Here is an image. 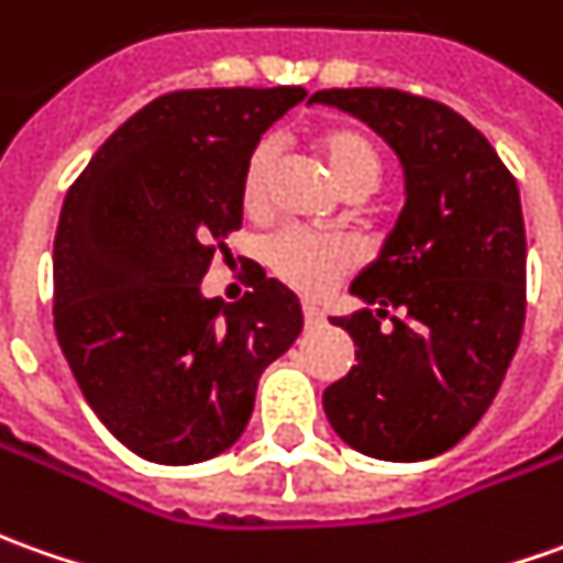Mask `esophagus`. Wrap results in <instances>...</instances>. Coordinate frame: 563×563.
Instances as JSON below:
<instances>
[{
  "label": "esophagus",
  "mask_w": 563,
  "mask_h": 563,
  "mask_svg": "<svg viewBox=\"0 0 563 563\" xmlns=\"http://www.w3.org/2000/svg\"><path fill=\"white\" fill-rule=\"evenodd\" d=\"M301 313H305V323H308V327H320V323L327 320V313L320 311L317 305H311V301L301 305Z\"/></svg>",
  "instance_id": "obj_1"
}]
</instances>
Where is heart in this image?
<instances>
[{
	"mask_svg": "<svg viewBox=\"0 0 563 563\" xmlns=\"http://www.w3.org/2000/svg\"><path fill=\"white\" fill-rule=\"evenodd\" d=\"M317 147L323 153L327 166L339 190L351 200H366L369 194H376L382 181V156L376 144L357 129H327L317 135ZM277 169V141L262 137L246 156V166L240 175V200L250 212L265 209L267 190L274 181ZM265 265L267 271L292 286L305 296H317L323 289H330L339 277H345L354 267L357 255L339 236L327 233H308L286 228L267 236L265 243Z\"/></svg>",
	"mask_w": 563,
	"mask_h": 563,
	"instance_id": "1",
	"label": "heart"
}]
</instances>
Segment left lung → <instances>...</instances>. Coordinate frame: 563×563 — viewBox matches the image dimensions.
<instances>
[{"instance_id":"obj_1","label":"left lung","mask_w":563,"mask_h":563,"mask_svg":"<svg viewBox=\"0 0 563 563\" xmlns=\"http://www.w3.org/2000/svg\"><path fill=\"white\" fill-rule=\"evenodd\" d=\"M311 104L376 129L407 181L394 231L351 283L376 311L332 317L354 339L357 366L323 391V410L363 456H438L481 422L521 342L527 236L518 181L490 141L441 101L327 89Z\"/></svg>"}]
</instances>
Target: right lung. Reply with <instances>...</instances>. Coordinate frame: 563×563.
I'll use <instances>...</instances> for the list:
<instances>
[{
  "label": "right lung",
  "instance_id": "obj_1",
  "mask_svg": "<svg viewBox=\"0 0 563 563\" xmlns=\"http://www.w3.org/2000/svg\"><path fill=\"white\" fill-rule=\"evenodd\" d=\"M308 91H169L122 122L67 190L55 233V332L79 391L141 459L194 465L250 422L255 388L301 332L292 289L258 267L224 305L200 283L243 224L240 175Z\"/></svg>",
  "mask_w": 563,
  "mask_h": 563
}]
</instances>
